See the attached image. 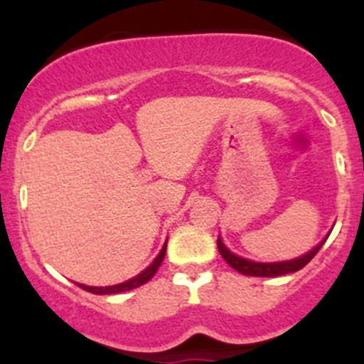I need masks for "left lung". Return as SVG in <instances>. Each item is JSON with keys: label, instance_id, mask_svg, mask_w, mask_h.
Instances as JSON below:
<instances>
[{"label": "left lung", "instance_id": "obj_1", "mask_svg": "<svg viewBox=\"0 0 364 364\" xmlns=\"http://www.w3.org/2000/svg\"><path fill=\"white\" fill-rule=\"evenodd\" d=\"M328 236H326L317 247H314L310 252L304 253V255H299L291 260H278V262H257V260H250V259H245V257L236 255V253L230 252L229 248L225 247V243H223L220 236H218V241H216V245H218V252L220 255L225 259V262L229 264L232 269L240 271L241 274H247V277H282V274L296 273V271H299L301 267L306 266V264L314 259L315 253L321 250V247L326 243Z\"/></svg>", "mask_w": 364, "mask_h": 364}]
</instances>
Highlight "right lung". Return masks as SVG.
Here are the masks:
<instances>
[{
	"instance_id": "right-lung-1",
	"label": "right lung",
	"mask_w": 364,
	"mask_h": 364,
	"mask_svg": "<svg viewBox=\"0 0 364 364\" xmlns=\"http://www.w3.org/2000/svg\"><path fill=\"white\" fill-rule=\"evenodd\" d=\"M165 250H167V241L164 243V247H161L159 255L155 257V260H153L144 271H141L137 277L130 278V280L127 282H121V284H116V285H109V287H91V285H84V284H77V285H79L80 289H84V291L91 292V294H119V292H127V291H132V289H137L155 277V273L159 271L161 260H164L165 257Z\"/></svg>"
}]
</instances>
